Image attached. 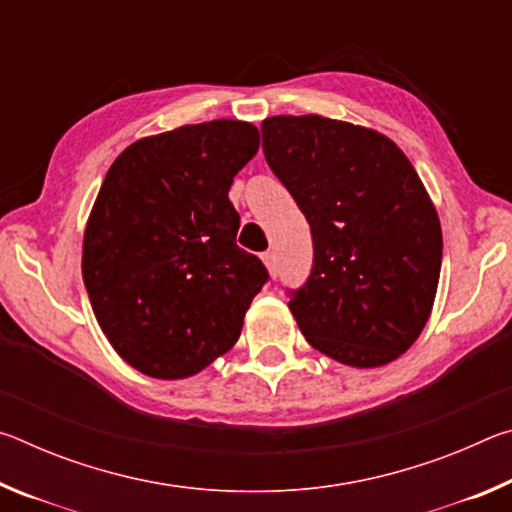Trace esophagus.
I'll use <instances>...</instances> for the list:
<instances>
[{"instance_id":"34e87169","label":"esophagus","mask_w":512,"mask_h":512,"mask_svg":"<svg viewBox=\"0 0 512 512\" xmlns=\"http://www.w3.org/2000/svg\"><path fill=\"white\" fill-rule=\"evenodd\" d=\"M262 259H264V264L268 268V273L275 277L277 275V257H275V253H264Z\"/></svg>"}]
</instances>
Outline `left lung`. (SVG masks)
Returning a JSON list of instances; mask_svg holds the SVG:
<instances>
[{
	"instance_id": "left-lung-1",
	"label": "left lung",
	"mask_w": 512,
	"mask_h": 512,
	"mask_svg": "<svg viewBox=\"0 0 512 512\" xmlns=\"http://www.w3.org/2000/svg\"><path fill=\"white\" fill-rule=\"evenodd\" d=\"M262 146L314 241L307 282L287 291L300 332L345 366L397 359L427 325L443 262L413 164L381 133L318 115L264 119Z\"/></svg>"
}]
</instances>
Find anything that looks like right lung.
I'll use <instances>...</instances> for the list:
<instances>
[{
	"label": "right lung",
	"mask_w": 512,
	"mask_h": 512,
	"mask_svg": "<svg viewBox=\"0 0 512 512\" xmlns=\"http://www.w3.org/2000/svg\"><path fill=\"white\" fill-rule=\"evenodd\" d=\"M259 149L248 121L214 119L144 137L106 173L83 237L94 316L126 363L183 379L237 343L268 282L237 246L228 192Z\"/></svg>",
	"instance_id": "add662e5"
}]
</instances>
